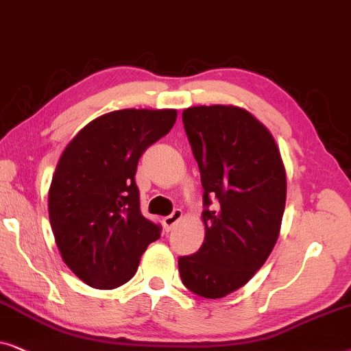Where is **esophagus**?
Masks as SVG:
<instances>
[{
    "mask_svg": "<svg viewBox=\"0 0 351 351\" xmlns=\"http://www.w3.org/2000/svg\"><path fill=\"white\" fill-rule=\"evenodd\" d=\"M181 218H183V210H181V208L173 210V213H171V215H168V217L163 218V224H165L167 231H170L171 228L175 226V224L180 221Z\"/></svg>",
    "mask_w": 351,
    "mask_h": 351,
    "instance_id": "obj_1",
    "label": "esophagus"
}]
</instances>
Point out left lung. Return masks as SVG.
I'll use <instances>...</instances> for the list:
<instances>
[{
    "label": "left lung",
    "instance_id": "left-lung-1",
    "mask_svg": "<svg viewBox=\"0 0 351 351\" xmlns=\"http://www.w3.org/2000/svg\"><path fill=\"white\" fill-rule=\"evenodd\" d=\"M183 123L200 170L205 237L195 254L180 256V276L191 292L221 298L245 286L276 244L286 168L273 134L249 110L195 106L183 110Z\"/></svg>",
    "mask_w": 351,
    "mask_h": 351
}]
</instances>
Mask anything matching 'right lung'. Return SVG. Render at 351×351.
<instances>
[{
	"label": "right lung",
	"instance_id": "obj_1",
	"mask_svg": "<svg viewBox=\"0 0 351 351\" xmlns=\"http://www.w3.org/2000/svg\"><path fill=\"white\" fill-rule=\"evenodd\" d=\"M175 109H123L91 120L64 149L49 186V223L64 263L95 289L136 273L160 226L139 210V157L170 132Z\"/></svg>",
	"mask_w": 351,
	"mask_h": 351
}]
</instances>
